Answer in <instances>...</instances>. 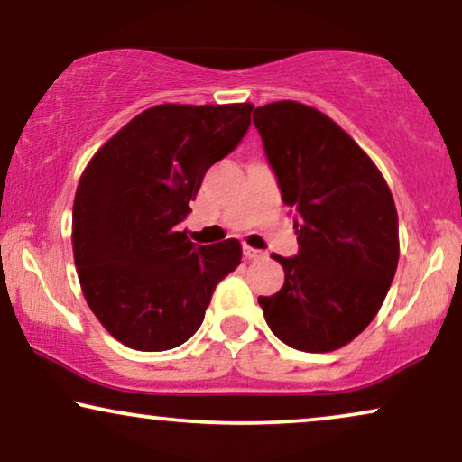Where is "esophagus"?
Returning <instances> with one entry per match:
<instances>
[{"label":"esophagus","mask_w":462,"mask_h":462,"mask_svg":"<svg viewBox=\"0 0 462 462\" xmlns=\"http://www.w3.org/2000/svg\"><path fill=\"white\" fill-rule=\"evenodd\" d=\"M244 256L248 258V261H258V258H264L267 254H264L263 250H256V248H250V245H244Z\"/></svg>","instance_id":"1"}]
</instances>
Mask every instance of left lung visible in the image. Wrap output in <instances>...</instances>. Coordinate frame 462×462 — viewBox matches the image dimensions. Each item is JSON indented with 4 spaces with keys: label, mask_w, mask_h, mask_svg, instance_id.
Instances as JSON below:
<instances>
[{
    "label": "left lung",
    "mask_w": 462,
    "mask_h": 462,
    "mask_svg": "<svg viewBox=\"0 0 462 462\" xmlns=\"http://www.w3.org/2000/svg\"><path fill=\"white\" fill-rule=\"evenodd\" d=\"M254 125L299 236L294 256L275 254L286 271L282 290L258 305L282 343L334 351L374 319L393 282V195L357 143L313 106H258Z\"/></svg>",
    "instance_id": "obj_1"
}]
</instances>
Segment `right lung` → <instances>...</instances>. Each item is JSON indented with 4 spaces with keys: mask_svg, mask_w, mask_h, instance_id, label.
<instances>
[{
    "mask_svg": "<svg viewBox=\"0 0 462 462\" xmlns=\"http://www.w3.org/2000/svg\"><path fill=\"white\" fill-rule=\"evenodd\" d=\"M254 105H157L125 124L81 174L73 256L88 305L119 343L168 351L193 337L236 239L199 245L179 225L208 168L242 143Z\"/></svg>",
    "mask_w": 462,
    "mask_h": 462,
    "instance_id": "right-lung-1",
    "label": "right lung"
}]
</instances>
